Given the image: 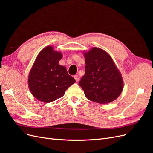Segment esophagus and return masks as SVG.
I'll return each mask as SVG.
<instances>
[{
	"label": "esophagus",
	"instance_id": "1",
	"mask_svg": "<svg viewBox=\"0 0 153 153\" xmlns=\"http://www.w3.org/2000/svg\"><path fill=\"white\" fill-rule=\"evenodd\" d=\"M74 78H75V79L76 82L79 81V76H78V75H75V76H74Z\"/></svg>",
	"mask_w": 153,
	"mask_h": 153
}]
</instances>
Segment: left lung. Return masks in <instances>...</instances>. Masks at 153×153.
<instances>
[{
	"label": "left lung",
	"instance_id": "obj_1",
	"mask_svg": "<svg viewBox=\"0 0 153 153\" xmlns=\"http://www.w3.org/2000/svg\"><path fill=\"white\" fill-rule=\"evenodd\" d=\"M85 75L79 85L87 98L101 104L117 98L123 88V81L110 55L102 49L93 48L84 53Z\"/></svg>",
	"mask_w": 153,
	"mask_h": 153
}]
</instances>
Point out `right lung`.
I'll return each instance as SVG.
<instances>
[{"label": "right lung", "mask_w": 153, "mask_h": 153, "mask_svg": "<svg viewBox=\"0 0 153 153\" xmlns=\"http://www.w3.org/2000/svg\"><path fill=\"white\" fill-rule=\"evenodd\" d=\"M62 55L48 46L41 51L29 76V87L36 98L45 103L56 100L76 81L65 66L59 64Z\"/></svg>", "instance_id": "1"}]
</instances>
